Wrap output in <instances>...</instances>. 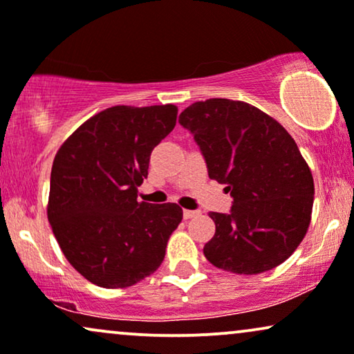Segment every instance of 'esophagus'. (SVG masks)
Here are the masks:
<instances>
[{"instance_id":"obj_1","label":"esophagus","mask_w":354,"mask_h":354,"mask_svg":"<svg viewBox=\"0 0 354 354\" xmlns=\"http://www.w3.org/2000/svg\"><path fill=\"white\" fill-rule=\"evenodd\" d=\"M199 210H189V209H186L185 212H183V216H185V218H192V217H198L199 216Z\"/></svg>"}]
</instances>
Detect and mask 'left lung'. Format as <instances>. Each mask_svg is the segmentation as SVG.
I'll use <instances>...</instances> for the list:
<instances>
[{"mask_svg":"<svg viewBox=\"0 0 354 354\" xmlns=\"http://www.w3.org/2000/svg\"><path fill=\"white\" fill-rule=\"evenodd\" d=\"M210 180L227 185L229 214L210 212L205 258L221 270L258 274L286 261L307 234L314 178L289 132L258 107L212 97L180 114Z\"/></svg>","mask_w":354,"mask_h":354,"instance_id":"obj_1","label":"left lung"}]
</instances>
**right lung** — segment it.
<instances>
[{
  "instance_id": "right-lung-1",
  "label": "right lung",
  "mask_w": 354,
  "mask_h": 354,
  "mask_svg": "<svg viewBox=\"0 0 354 354\" xmlns=\"http://www.w3.org/2000/svg\"><path fill=\"white\" fill-rule=\"evenodd\" d=\"M178 107L114 106L80 125L55 155L47 217L65 258L101 288H129L158 270L183 209L138 203L151 150Z\"/></svg>"
}]
</instances>
